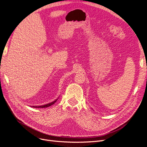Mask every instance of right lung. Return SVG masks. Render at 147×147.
Listing matches in <instances>:
<instances>
[{
    "instance_id": "right-lung-1",
    "label": "right lung",
    "mask_w": 147,
    "mask_h": 147,
    "mask_svg": "<svg viewBox=\"0 0 147 147\" xmlns=\"http://www.w3.org/2000/svg\"><path fill=\"white\" fill-rule=\"evenodd\" d=\"M57 99H57L56 100H55L54 101H53L52 102H51V103H49V104H45V105H41V106H33V107H34V108H46V107H50V106H51V105H53L54 103H55L57 100Z\"/></svg>"
}]
</instances>
